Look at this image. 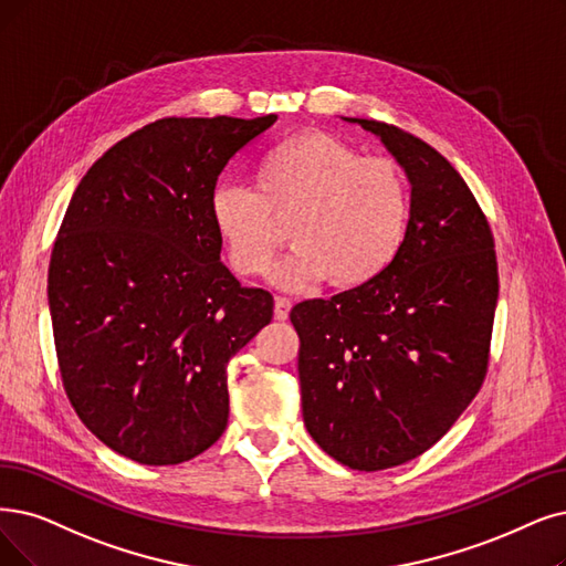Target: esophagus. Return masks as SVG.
<instances>
[{
	"label": "esophagus",
	"instance_id": "34e87169",
	"mask_svg": "<svg viewBox=\"0 0 566 566\" xmlns=\"http://www.w3.org/2000/svg\"><path fill=\"white\" fill-rule=\"evenodd\" d=\"M290 308H292V302L287 297H276V302H274V318L276 321H287Z\"/></svg>",
	"mask_w": 566,
	"mask_h": 566
}]
</instances>
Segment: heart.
Returning <instances> with one entry per match:
<instances>
[{
	"mask_svg": "<svg viewBox=\"0 0 566 566\" xmlns=\"http://www.w3.org/2000/svg\"><path fill=\"white\" fill-rule=\"evenodd\" d=\"M290 237L292 253L271 283L302 290L329 279L342 290L374 283L399 258L411 222V192L390 157H365L325 132L271 146L255 165V188L218 180L209 222L237 276H260Z\"/></svg>",
	"mask_w": 566,
	"mask_h": 566,
	"instance_id": "heart-1",
	"label": "heart"
}]
</instances>
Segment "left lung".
Instances as JSON below:
<instances>
[{"label": "left lung", "mask_w": 566, "mask_h": 566, "mask_svg": "<svg viewBox=\"0 0 566 566\" xmlns=\"http://www.w3.org/2000/svg\"><path fill=\"white\" fill-rule=\"evenodd\" d=\"M380 137L411 180V222L374 283L297 304L304 424L357 471L432 448L479 395L500 274L476 197L446 157L395 125L346 118Z\"/></svg>", "instance_id": "obj_1"}]
</instances>
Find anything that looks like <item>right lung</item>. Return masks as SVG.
<instances>
[{"label":"right lung","instance_id":"obj_1","mask_svg":"<svg viewBox=\"0 0 566 566\" xmlns=\"http://www.w3.org/2000/svg\"><path fill=\"white\" fill-rule=\"evenodd\" d=\"M276 123L163 118L111 146L66 207L49 306L66 397L116 453L150 467L205 453L228 427V361L274 297L220 262L209 192Z\"/></svg>","mask_w":566,"mask_h":566}]
</instances>
